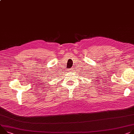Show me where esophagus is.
Returning <instances> with one entry per match:
<instances>
[{
	"label": "esophagus",
	"mask_w": 134,
	"mask_h": 134,
	"mask_svg": "<svg viewBox=\"0 0 134 134\" xmlns=\"http://www.w3.org/2000/svg\"><path fill=\"white\" fill-rule=\"evenodd\" d=\"M72 71H74V68H72L69 70V72H72Z\"/></svg>",
	"instance_id": "esophagus-1"
}]
</instances>
